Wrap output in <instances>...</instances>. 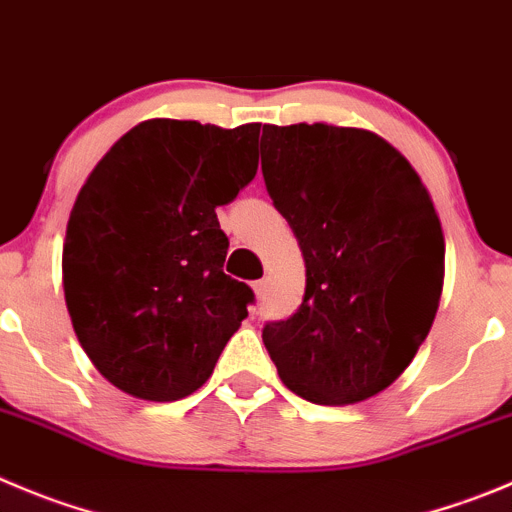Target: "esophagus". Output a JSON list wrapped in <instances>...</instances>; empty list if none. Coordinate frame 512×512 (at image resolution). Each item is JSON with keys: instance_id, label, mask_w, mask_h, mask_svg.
<instances>
[{"instance_id": "1", "label": "esophagus", "mask_w": 512, "mask_h": 512, "mask_svg": "<svg viewBox=\"0 0 512 512\" xmlns=\"http://www.w3.org/2000/svg\"><path fill=\"white\" fill-rule=\"evenodd\" d=\"M252 288H255L257 298H265V293H267V280H257V283L252 285Z\"/></svg>"}]
</instances>
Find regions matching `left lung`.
I'll use <instances>...</instances> for the list:
<instances>
[{
  "label": "left lung",
  "instance_id": "1",
  "mask_svg": "<svg viewBox=\"0 0 512 512\" xmlns=\"http://www.w3.org/2000/svg\"><path fill=\"white\" fill-rule=\"evenodd\" d=\"M262 176L305 260V295L262 328L290 391L326 407L394 384L432 328L444 237L404 156L364 128L262 126Z\"/></svg>",
  "mask_w": 512,
  "mask_h": 512
}]
</instances>
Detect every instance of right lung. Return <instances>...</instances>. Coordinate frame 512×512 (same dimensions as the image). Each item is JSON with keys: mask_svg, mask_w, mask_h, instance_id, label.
<instances>
[{"mask_svg": "<svg viewBox=\"0 0 512 512\" xmlns=\"http://www.w3.org/2000/svg\"><path fill=\"white\" fill-rule=\"evenodd\" d=\"M260 123L151 118L90 171L62 245V288L95 369L136 399L176 401L212 376L247 318L250 285L224 275L217 207L257 174Z\"/></svg>", "mask_w": 512, "mask_h": 512, "instance_id": "obj_1", "label": "right lung"}]
</instances>
